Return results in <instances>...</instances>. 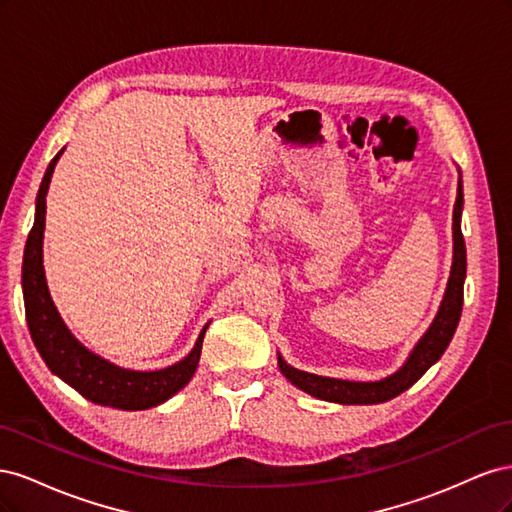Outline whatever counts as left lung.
Wrapping results in <instances>:
<instances>
[{"label":"left lung","mask_w":512,"mask_h":512,"mask_svg":"<svg viewBox=\"0 0 512 512\" xmlns=\"http://www.w3.org/2000/svg\"><path fill=\"white\" fill-rule=\"evenodd\" d=\"M461 209H463V190H461V177L457 183V200L453 207V267L451 277H448L444 299L436 318H433L431 327L421 337L399 371L393 376L382 378L378 382H352V380H339V378H324L316 374H307V371L290 367L280 354H277V365H280L282 374L297 386V389L314 395L324 401H333V404H346V406H369V404H382L397 397L399 393L408 391L410 386L421 378L425 371L436 363L444 350L451 344L455 329L461 318L463 307V280H466V241L461 235Z\"/></svg>","instance_id":"1"}]
</instances>
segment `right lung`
<instances>
[{
	"label": "right lung",
	"mask_w": 512,
	"mask_h": 512,
	"mask_svg": "<svg viewBox=\"0 0 512 512\" xmlns=\"http://www.w3.org/2000/svg\"><path fill=\"white\" fill-rule=\"evenodd\" d=\"M61 153H64V149L57 153L49 168H46L36 198L34 228L29 230L25 243L23 297L29 333H32L40 356L53 374L68 382L85 399L117 410H147L160 406L192 380L200 361V350H203V339L209 324H205V329L200 331L196 346L183 361L158 371H132L117 367L102 359V356L87 350L68 331L51 301L42 267L46 192H49V183Z\"/></svg>",
	"instance_id": "obj_1"
}]
</instances>
